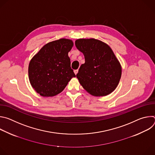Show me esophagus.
<instances>
[{"instance_id":"34e87169","label":"esophagus","mask_w":155,"mask_h":155,"mask_svg":"<svg viewBox=\"0 0 155 155\" xmlns=\"http://www.w3.org/2000/svg\"><path fill=\"white\" fill-rule=\"evenodd\" d=\"M78 70H75V71H74V73H75V75H77V73H78Z\"/></svg>"}]
</instances>
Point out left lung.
I'll use <instances>...</instances> for the list:
<instances>
[{
	"label": "left lung",
	"mask_w": 155,
	"mask_h": 155,
	"mask_svg": "<svg viewBox=\"0 0 155 155\" xmlns=\"http://www.w3.org/2000/svg\"><path fill=\"white\" fill-rule=\"evenodd\" d=\"M75 46L85 59L77 74L80 84L94 96L112 93L120 82L121 65L111 48L95 38L77 39Z\"/></svg>",
	"instance_id": "obj_1"
}]
</instances>
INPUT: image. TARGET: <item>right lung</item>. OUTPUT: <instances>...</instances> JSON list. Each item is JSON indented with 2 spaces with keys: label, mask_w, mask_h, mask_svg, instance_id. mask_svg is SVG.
<instances>
[{
  "label": "right lung",
  "mask_w": 155,
  "mask_h": 155,
  "mask_svg": "<svg viewBox=\"0 0 155 155\" xmlns=\"http://www.w3.org/2000/svg\"><path fill=\"white\" fill-rule=\"evenodd\" d=\"M73 46V41L68 38L50 41L31 59L29 79L32 87L40 96L52 97L58 94L75 77L68 56Z\"/></svg>",
  "instance_id": "right-lung-1"
}]
</instances>
